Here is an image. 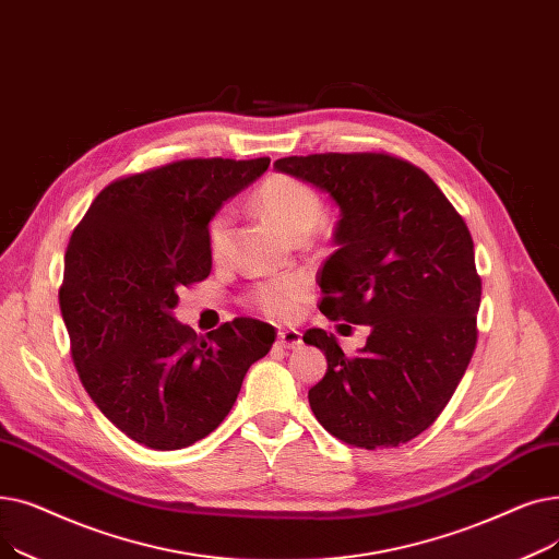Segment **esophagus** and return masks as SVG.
<instances>
[{"label": "esophagus", "mask_w": 559, "mask_h": 559, "mask_svg": "<svg viewBox=\"0 0 559 559\" xmlns=\"http://www.w3.org/2000/svg\"><path fill=\"white\" fill-rule=\"evenodd\" d=\"M277 345L284 350H298L302 345V334L298 330H280L277 332Z\"/></svg>", "instance_id": "1"}]
</instances>
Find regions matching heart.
<instances>
[{
	"instance_id": "1",
	"label": "heart",
	"mask_w": 559,
	"mask_h": 559,
	"mask_svg": "<svg viewBox=\"0 0 559 559\" xmlns=\"http://www.w3.org/2000/svg\"><path fill=\"white\" fill-rule=\"evenodd\" d=\"M254 204L261 214L273 221L290 238L309 236L323 223L325 206L309 183L288 177L271 175L263 179L254 193ZM209 250L214 257H221L229 241V221L225 214H218L209 225ZM305 296V284L296 277H284L271 284H263L257 290V305L275 318H286L294 313L298 300Z\"/></svg>"
}]
</instances>
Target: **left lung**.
Instances as JSON below:
<instances>
[{
	"label": "left lung",
	"mask_w": 559,
	"mask_h": 559,
	"mask_svg": "<svg viewBox=\"0 0 559 559\" xmlns=\"http://www.w3.org/2000/svg\"><path fill=\"white\" fill-rule=\"evenodd\" d=\"M275 170L338 206L321 311L370 328L355 357L334 334L305 332L328 359L311 412L355 448L407 443L443 412L475 350L483 282L468 227L428 175L389 154L286 156Z\"/></svg>",
	"instance_id": "1"
}]
</instances>
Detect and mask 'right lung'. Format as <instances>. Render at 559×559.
<instances>
[{
	"label": "right lung",
	"instance_id": "obj_1",
	"mask_svg": "<svg viewBox=\"0 0 559 559\" xmlns=\"http://www.w3.org/2000/svg\"><path fill=\"white\" fill-rule=\"evenodd\" d=\"M271 158H186L106 186L70 236L59 290L79 380L129 439L179 450L214 432L275 330L181 325L177 288L211 273L209 223Z\"/></svg>",
	"mask_w": 559,
	"mask_h": 559
}]
</instances>
